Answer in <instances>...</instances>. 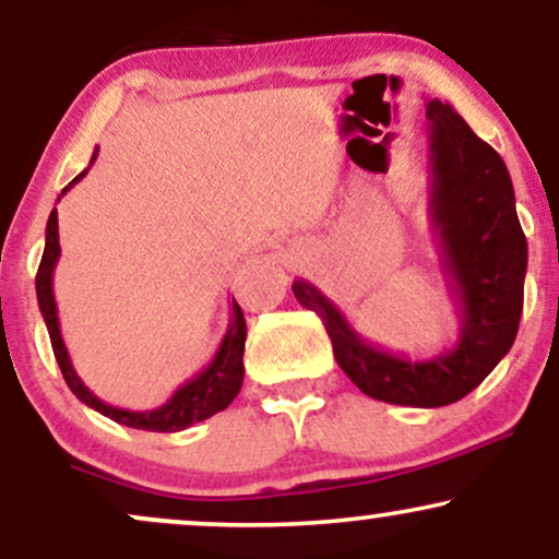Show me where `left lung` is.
<instances>
[{"instance_id": "left-lung-1", "label": "left lung", "mask_w": 559, "mask_h": 559, "mask_svg": "<svg viewBox=\"0 0 559 559\" xmlns=\"http://www.w3.org/2000/svg\"><path fill=\"white\" fill-rule=\"evenodd\" d=\"M426 118L428 217L457 307V344L428 360H409L360 336L310 281L292 284L299 305L323 320L333 357L349 381L373 400L407 407L463 400L497 368L515 342L528 267V243L504 159L449 102L428 99Z\"/></svg>"}]
</instances>
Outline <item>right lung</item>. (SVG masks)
Instances as JSON below:
<instances>
[{
    "mask_svg": "<svg viewBox=\"0 0 559 559\" xmlns=\"http://www.w3.org/2000/svg\"><path fill=\"white\" fill-rule=\"evenodd\" d=\"M96 159V150L92 155V165ZM88 168L75 176L62 194H68V189H73L75 183L86 176ZM60 202V199H57ZM57 260H60V234H57V210L49 213L47 221V241H44V254L41 265H38L36 273V299L38 310H41L44 323H47L49 338H52V349L57 357V365H60L62 378L79 400L86 404V407L96 409L105 418H110L120 426L139 428V431H155V433H176L183 431V428L194 426V423H202L213 418L215 413L226 409L230 402L239 394L243 383V342H247V320H243L241 307L236 305V299L230 301V320L228 331L223 336L221 346H217L215 357L204 370H199L194 378L183 383V386L176 389V394L170 396L168 402L159 404L155 409H123L112 407V404L102 402L99 396L94 394L86 383L81 381L79 373H75L73 362H70L68 346L62 342L60 333V318H57V301H55V288H52V275L57 267Z\"/></svg>",
    "mask_w": 559,
    "mask_h": 559,
    "instance_id": "1",
    "label": "right lung"
}]
</instances>
